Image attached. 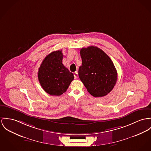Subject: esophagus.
<instances>
[{"label": "esophagus", "mask_w": 151, "mask_h": 151, "mask_svg": "<svg viewBox=\"0 0 151 151\" xmlns=\"http://www.w3.org/2000/svg\"><path fill=\"white\" fill-rule=\"evenodd\" d=\"M73 75H74V77H75V78H78V73L77 72H75L73 73Z\"/></svg>", "instance_id": "obj_1"}]
</instances>
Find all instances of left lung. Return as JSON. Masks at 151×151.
Instances as JSON below:
<instances>
[{
  "instance_id": "obj_1",
  "label": "left lung",
  "mask_w": 151,
  "mask_h": 151,
  "mask_svg": "<svg viewBox=\"0 0 151 151\" xmlns=\"http://www.w3.org/2000/svg\"><path fill=\"white\" fill-rule=\"evenodd\" d=\"M82 65L79 77L88 92L94 97L107 95L114 88L117 72L110 58L98 47L81 48Z\"/></svg>"
}]
</instances>
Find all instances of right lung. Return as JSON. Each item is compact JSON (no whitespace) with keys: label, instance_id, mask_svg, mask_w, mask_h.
Masks as SVG:
<instances>
[{"label":"right lung","instance_id":"obj_1","mask_svg":"<svg viewBox=\"0 0 151 151\" xmlns=\"http://www.w3.org/2000/svg\"><path fill=\"white\" fill-rule=\"evenodd\" d=\"M63 58L61 50L54 51L44 59L38 70L40 83L44 90L51 95H62L74 79L73 74L63 64Z\"/></svg>","mask_w":151,"mask_h":151}]
</instances>
